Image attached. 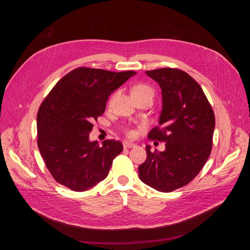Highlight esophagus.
I'll return each mask as SVG.
<instances>
[{
    "label": "esophagus",
    "mask_w": 250,
    "mask_h": 250,
    "mask_svg": "<svg viewBox=\"0 0 250 250\" xmlns=\"http://www.w3.org/2000/svg\"><path fill=\"white\" fill-rule=\"evenodd\" d=\"M123 146L125 148H132V147L136 146L134 144H132V142H128V141H124Z\"/></svg>",
    "instance_id": "esophagus-1"
}]
</instances>
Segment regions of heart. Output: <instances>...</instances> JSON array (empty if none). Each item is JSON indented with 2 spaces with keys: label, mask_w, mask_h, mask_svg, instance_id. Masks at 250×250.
Here are the masks:
<instances>
[{
  "label": "heart",
  "mask_w": 250,
  "mask_h": 250,
  "mask_svg": "<svg viewBox=\"0 0 250 250\" xmlns=\"http://www.w3.org/2000/svg\"><path fill=\"white\" fill-rule=\"evenodd\" d=\"M131 94L133 97H138V96H150V97H153V89L147 85V84H144V83H140V84H137L135 85L133 88H132V91H131ZM117 96V93H114L110 99H109V105H112L113 103H114V100ZM125 133L128 137H132L134 136V131L132 129H125Z\"/></svg>",
  "instance_id": "b5f03b06"
}]
</instances>
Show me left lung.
Here are the masks:
<instances>
[{"label":"left lung","instance_id":"1","mask_svg":"<svg viewBox=\"0 0 250 250\" xmlns=\"http://www.w3.org/2000/svg\"><path fill=\"white\" fill-rule=\"evenodd\" d=\"M162 91L159 125L148 138L166 142L164 151H150L138 167L140 180L159 192L189 184L206 164L212 147L215 114L203 89L185 71L160 68L146 71Z\"/></svg>","mask_w":250,"mask_h":250}]
</instances>
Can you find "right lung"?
<instances>
[{
  "label": "right lung",
  "mask_w": 250,
  "mask_h": 250,
  "mask_svg": "<svg viewBox=\"0 0 250 250\" xmlns=\"http://www.w3.org/2000/svg\"><path fill=\"white\" fill-rule=\"evenodd\" d=\"M134 74L78 67L44 98L37 118L38 146L57 183L83 192L108 176L113 160L124 150L122 142L106 139L100 146L89 141V133L111 93Z\"/></svg>",
  "instance_id": "obj_1"
}]
</instances>
